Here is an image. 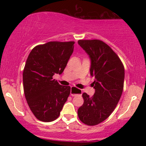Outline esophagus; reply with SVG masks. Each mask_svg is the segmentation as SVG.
Returning a JSON list of instances; mask_svg holds the SVG:
<instances>
[{
    "label": "esophagus",
    "mask_w": 146,
    "mask_h": 146,
    "mask_svg": "<svg viewBox=\"0 0 146 146\" xmlns=\"http://www.w3.org/2000/svg\"><path fill=\"white\" fill-rule=\"evenodd\" d=\"M82 93V91L80 89H78V88H76L74 86H72L71 88V96H77L78 95H81Z\"/></svg>",
    "instance_id": "1"
}]
</instances>
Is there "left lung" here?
Returning a JSON list of instances; mask_svg holds the SVG:
<instances>
[{"mask_svg": "<svg viewBox=\"0 0 146 146\" xmlns=\"http://www.w3.org/2000/svg\"><path fill=\"white\" fill-rule=\"evenodd\" d=\"M80 46L90 60V75L95 77V94H82L84 104L78 115L82 123L95 125L104 121L116 108L121 98L124 82V66L113 49L100 40H80Z\"/></svg>", "mask_w": 146, "mask_h": 146, "instance_id": "left-lung-1", "label": "left lung"}]
</instances>
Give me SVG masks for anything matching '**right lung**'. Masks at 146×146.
I'll return each instance as SVG.
<instances>
[{"label":"right lung","mask_w":146,"mask_h":146,"mask_svg":"<svg viewBox=\"0 0 146 146\" xmlns=\"http://www.w3.org/2000/svg\"><path fill=\"white\" fill-rule=\"evenodd\" d=\"M74 41H51L37 45L30 52L23 70L25 96L35 117L50 122L59 117L71 93L53 79L61 74L73 52Z\"/></svg>","instance_id":"obj_1"}]
</instances>
